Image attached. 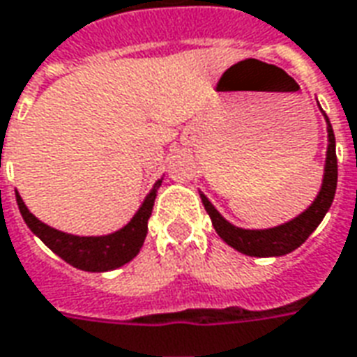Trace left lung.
Masks as SVG:
<instances>
[{"mask_svg":"<svg viewBox=\"0 0 357 357\" xmlns=\"http://www.w3.org/2000/svg\"><path fill=\"white\" fill-rule=\"evenodd\" d=\"M327 121V158H326V174H324V183L319 189V195L308 206V210L301 213L299 218L287 221L284 225L274 227V229H265V231H248V229H238V227L231 225L227 219L221 218V213L212 206V202L202 197V204H204L206 212L212 218L213 229L218 231L221 238L225 240L227 244L238 250L240 253L252 255V257H278V255H286V253L297 250L303 242H305L316 227L321 223V219L331 208V202L335 199V191H337V153H335V134L331 128L329 119Z\"/></svg>","mask_w":357,"mask_h":357,"instance_id":"obj_1","label":"left lung"}]
</instances>
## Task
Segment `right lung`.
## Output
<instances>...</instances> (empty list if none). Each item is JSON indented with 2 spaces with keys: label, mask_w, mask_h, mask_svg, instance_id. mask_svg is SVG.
<instances>
[{
  "label": "right lung",
  "mask_w": 357,
  "mask_h": 357,
  "mask_svg": "<svg viewBox=\"0 0 357 357\" xmlns=\"http://www.w3.org/2000/svg\"><path fill=\"white\" fill-rule=\"evenodd\" d=\"M160 183H162V179H158L155 183L138 213L130 219V223L107 236L66 234V232L45 225L33 213H30L18 192L17 204L26 225L30 227V231L38 234L39 238L43 240V244L49 245L58 257H62L66 263H70L71 266L81 268V271L105 273V271L123 266L138 255L139 248L144 245L145 234H147V221L151 218L153 204H155V197H157V189L160 187Z\"/></svg>",
  "instance_id": "add662e5"
}]
</instances>
